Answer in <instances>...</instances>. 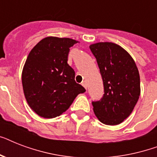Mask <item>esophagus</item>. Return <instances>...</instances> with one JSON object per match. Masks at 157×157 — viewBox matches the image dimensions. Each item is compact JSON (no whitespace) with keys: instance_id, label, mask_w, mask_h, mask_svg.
I'll return each instance as SVG.
<instances>
[{"instance_id":"34e87169","label":"esophagus","mask_w":157,"mask_h":157,"mask_svg":"<svg viewBox=\"0 0 157 157\" xmlns=\"http://www.w3.org/2000/svg\"><path fill=\"white\" fill-rule=\"evenodd\" d=\"M82 86H83L86 89H87V83H86V81H83V82H82Z\"/></svg>"}]
</instances>
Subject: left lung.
Masks as SVG:
<instances>
[{"label":"left lung","mask_w":157,"mask_h":157,"mask_svg":"<svg viewBox=\"0 0 157 157\" xmlns=\"http://www.w3.org/2000/svg\"><path fill=\"white\" fill-rule=\"evenodd\" d=\"M102 76L104 94L92 102L94 114L102 123L116 125L133 112L140 95V76L130 54L119 45L98 42L90 45Z\"/></svg>","instance_id":"obj_1"}]
</instances>
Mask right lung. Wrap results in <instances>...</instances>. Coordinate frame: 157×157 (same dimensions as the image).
I'll return each instance as SVG.
<instances>
[{"mask_svg":"<svg viewBox=\"0 0 157 157\" xmlns=\"http://www.w3.org/2000/svg\"><path fill=\"white\" fill-rule=\"evenodd\" d=\"M78 41L48 36L28 54L22 72L26 100L33 111L44 118H54L68 109L86 90L75 81V71L67 63L70 47Z\"/></svg>","mask_w":157,"mask_h":157,"instance_id":"right-lung-1","label":"right lung"}]
</instances>
